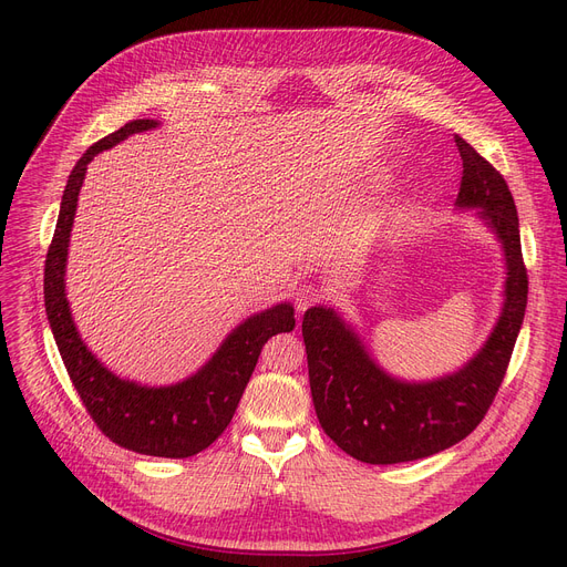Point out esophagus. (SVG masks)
I'll return each mask as SVG.
<instances>
[{
    "instance_id": "obj_1",
    "label": "esophagus",
    "mask_w": 567,
    "mask_h": 567,
    "mask_svg": "<svg viewBox=\"0 0 567 567\" xmlns=\"http://www.w3.org/2000/svg\"><path fill=\"white\" fill-rule=\"evenodd\" d=\"M323 289L321 287H317V285H312V282H308V285H301L299 289H296V293H293V299H296V308L299 310H308L310 306H315V303H319V301H323Z\"/></svg>"
}]
</instances>
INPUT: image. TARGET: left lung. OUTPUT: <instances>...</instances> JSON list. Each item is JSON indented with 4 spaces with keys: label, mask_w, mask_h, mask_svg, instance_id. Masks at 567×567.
<instances>
[{
    "label": "left lung",
    "mask_w": 567,
    "mask_h": 567,
    "mask_svg": "<svg viewBox=\"0 0 567 567\" xmlns=\"http://www.w3.org/2000/svg\"><path fill=\"white\" fill-rule=\"evenodd\" d=\"M462 156L457 208H475L505 255L503 308L487 342L457 372L432 381L391 377L333 310L303 315L310 391L319 425L338 449L365 464L423 460L460 443L481 425L508 370L528 296L519 218L505 178L455 135Z\"/></svg>",
    "instance_id": "obj_1"
}]
</instances>
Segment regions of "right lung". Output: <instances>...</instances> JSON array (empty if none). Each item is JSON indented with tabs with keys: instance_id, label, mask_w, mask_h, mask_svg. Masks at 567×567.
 <instances>
[{
	"instance_id": "right-lung-1",
	"label": "right lung",
	"mask_w": 567,
	"mask_h": 567,
	"mask_svg": "<svg viewBox=\"0 0 567 567\" xmlns=\"http://www.w3.org/2000/svg\"><path fill=\"white\" fill-rule=\"evenodd\" d=\"M154 118H135L86 148L75 163L59 206L56 229L45 257V312L75 391L99 430L140 455L184 460L208 449L229 425L252 377L261 347L278 333L293 331L289 303L248 317L223 340L218 351L193 377L172 385H142L112 374L82 342L66 301V259L78 195L86 165L96 154L133 133L152 131Z\"/></svg>"
}]
</instances>
